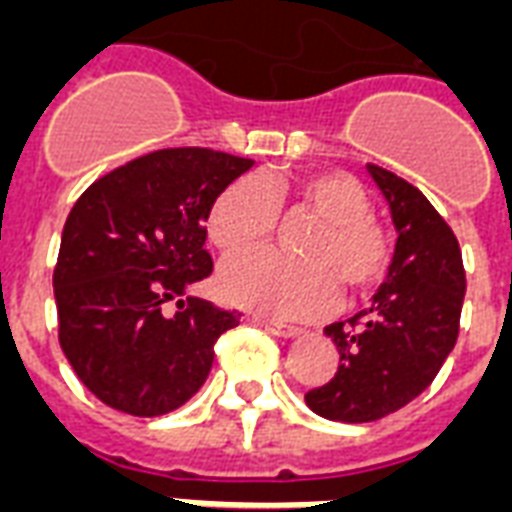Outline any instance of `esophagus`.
Returning a JSON list of instances; mask_svg holds the SVG:
<instances>
[{
	"label": "esophagus",
	"instance_id": "1",
	"mask_svg": "<svg viewBox=\"0 0 512 512\" xmlns=\"http://www.w3.org/2000/svg\"><path fill=\"white\" fill-rule=\"evenodd\" d=\"M249 322H252V325L265 327V330H268V333L279 335V338H298V335L303 333V330H300V327H295V325H284V322H276V319L249 317Z\"/></svg>",
	"mask_w": 512,
	"mask_h": 512
}]
</instances>
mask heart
Returning <instances> with one entry per match:
<instances>
[{"mask_svg": "<svg viewBox=\"0 0 512 512\" xmlns=\"http://www.w3.org/2000/svg\"><path fill=\"white\" fill-rule=\"evenodd\" d=\"M317 217L300 244V257L287 260L273 252L230 257L217 273V295L230 306L263 317H322L338 303V287L351 298L368 295L386 279L389 241L373 217L368 190L346 171H306L290 185L239 179L214 198L206 233L222 252L260 247L276 228V201Z\"/></svg>", "mask_w": 512, "mask_h": 512, "instance_id": "obj_1", "label": "heart"}]
</instances>
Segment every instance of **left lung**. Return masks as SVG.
Returning <instances> with one entry per match:
<instances>
[{"instance_id": "left-lung-1", "label": "left lung", "mask_w": 512, "mask_h": 512, "mask_svg": "<svg viewBox=\"0 0 512 512\" xmlns=\"http://www.w3.org/2000/svg\"><path fill=\"white\" fill-rule=\"evenodd\" d=\"M368 174L392 214L395 255L370 308L349 327H325L341 365L306 395L317 416L343 424L384 419L432 384L454 349L467 290L459 241L435 206L392 171L368 163Z\"/></svg>"}]
</instances>
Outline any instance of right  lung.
Returning <instances> with one entry per match:
<instances>
[{
    "instance_id": "add662e5",
    "label": "right lung",
    "mask_w": 512,
    "mask_h": 512,
    "mask_svg": "<svg viewBox=\"0 0 512 512\" xmlns=\"http://www.w3.org/2000/svg\"><path fill=\"white\" fill-rule=\"evenodd\" d=\"M252 166L204 147L150 152L93 182L69 212L53 271L58 341L104 405L163 416L204 386L214 343L241 314L190 287L212 273L214 198Z\"/></svg>"
}]
</instances>
